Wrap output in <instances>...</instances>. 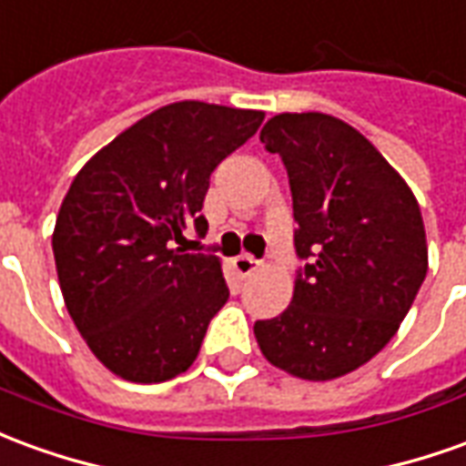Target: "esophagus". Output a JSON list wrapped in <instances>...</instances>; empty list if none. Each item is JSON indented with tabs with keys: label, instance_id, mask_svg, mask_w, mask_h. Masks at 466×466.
<instances>
[{
	"label": "esophagus",
	"instance_id": "34e87169",
	"mask_svg": "<svg viewBox=\"0 0 466 466\" xmlns=\"http://www.w3.org/2000/svg\"><path fill=\"white\" fill-rule=\"evenodd\" d=\"M257 262L255 257H249V255H239V257H234V269H237V275L239 278H249L252 272L257 269Z\"/></svg>",
	"mask_w": 466,
	"mask_h": 466
}]
</instances>
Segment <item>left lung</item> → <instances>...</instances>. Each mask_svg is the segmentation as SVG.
Segmentation results:
<instances>
[{
  "instance_id": "8db88e82",
  "label": "left lung",
  "mask_w": 466,
  "mask_h": 466,
  "mask_svg": "<svg viewBox=\"0 0 466 466\" xmlns=\"http://www.w3.org/2000/svg\"><path fill=\"white\" fill-rule=\"evenodd\" d=\"M288 168L292 302L257 320L262 356L305 380L369 363L391 340L426 278V232L411 188L373 143L325 113H279L259 133Z\"/></svg>"
}]
</instances>
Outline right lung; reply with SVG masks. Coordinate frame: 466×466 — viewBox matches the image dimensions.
<instances>
[{"label": "right lung", "mask_w": 466, "mask_h": 466, "mask_svg": "<svg viewBox=\"0 0 466 466\" xmlns=\"http://www.w3.org/2000/svg\"><path fill=\"white\" fill-rule=\"evenodd\" d=\"M265 120L262 110L181 100L100 148L65 194L52 252L65 305L87 348L116 376L161 383L199 356L229 289L207 234L209 177Z\"/></svg>", "instance_id": "1"}]
</instances>
